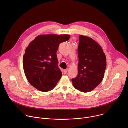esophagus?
<instances>
[{"label":"esophagus","instance_id":"34e87169","mask_svg":"<svg viewBox=\"0 0 128 128\" xmlns=\"http://www.w3.org/2000/svg\"><path fill=\"white\" fill-rule=\"evenodd\" d=\"M67 71H68V69H65L63 70V74H66L67 73Z\"/></svg>","mask_w":128,"mask_h":128}]
</instances>
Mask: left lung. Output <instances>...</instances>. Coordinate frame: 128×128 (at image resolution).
I'll return each instance as SVG.
<instances>
[{
	"label": "left lung",
	"mask_w": 128,
	"mask_h": 128,
	"mask_svg": "<svg viewBox=\"0 0 128 128\" xmlns=\"http://www.w3.org/2000/svg\"><path fill=\"white\" fill-rule=\"evenodd\" d=\"M78 47V74L72 79L74 88L87 93L102 81L106 67V58L101 46L92 38L80 35Z\"/></svg>",
	"instance_id": "left-lung-1"
}]
</instances>
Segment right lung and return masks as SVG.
Masks as SVG:
<instances>
[{
	"label": "right lung",
	"instance_id": "add662e5",
	"mask_svg": "<svg viewBox=\"0 0 128 128\" xmlns=\"http://www.w3.org/2000/svg\"><path fill=\"white\" fill-rule=\"evenodd\" d=\"M69 35H42L26 48L23 59L25 76L29 83L44 92L52 90L61 79L57 52L60 44L68 41Z\"/></svg>",
	"mask_w": 128,
	"mask_h": 128
}]
</instances>
